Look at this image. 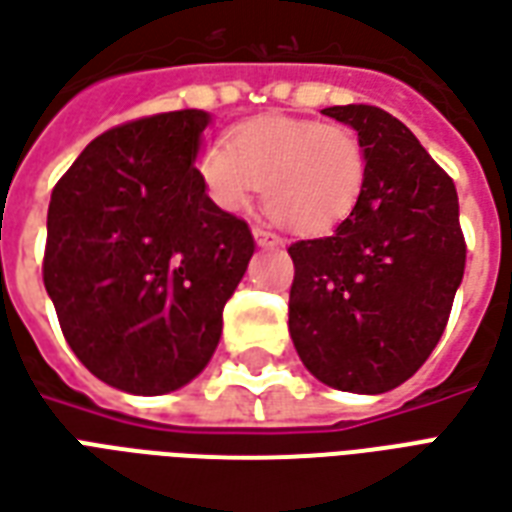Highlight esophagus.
Here are the masks:
<instances>
[{
	"mask_svg": "<svg viewBox=\"0 0 512 512\" xmlns=\"http://www.w3.org/2000/svg\"><path fill=\"white\" fill-rule=\"evenodd\" d=\"M252 235H255L257 246H263V249H274V246L285 244V241H282L277 233H271L268 227H255V230H252Z\"/></svg>",
	"mask_w": 512,
	"mask_h": 512,
	"instance_id": "1",
	"label": "esophagus"
}]
</instances>
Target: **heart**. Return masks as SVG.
<instances>
[{"label":"heart","mask_w":512,"mask_h":512,"mask_svg":"<svg viewBox=\"0 0 512 512\" xmlns=\"http://www.w3.org/2000/svg\"><path fill=\"white\" fill-rule=\"evenodd\" d=\"M197 175L216 208L246 211L263 185L268 216L304 235L326 233L354 213L367 183V150L354 128L310 117H257L230 147L211 142Z\"/></svg>","instance_id":"b5f03b06"}]
</instances>
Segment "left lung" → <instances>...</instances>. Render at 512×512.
Returning a JSON list of instances; mask_svg holds the SVG:
<instances>
[{
    "mask_svg": "<svg viewBox=\"0 0 512 512\" xmlns=\"http://www.w3.org/2000/svg\"><path fill=\"white\" fill-rule=\"evenodd\" d=\"M323 115L365 142L367 183L332 235L290 244V337L318 381L381 395L414 376L444 334L466 266L458 191L384 109Z\"/></svg>",
    "mask_w": 512,
    "mask_h": 512,
    "instance_id": "1",
    "label": "left lung"
}]
</instances>
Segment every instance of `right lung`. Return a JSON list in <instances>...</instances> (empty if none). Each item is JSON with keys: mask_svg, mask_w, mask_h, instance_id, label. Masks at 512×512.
I'll return each mask as SVG.
<instances>
[{"mask_svg": "<svg viewBox=\"0 0 512 512\" xmlns=\"http://www.w3.org/2000/svg\"><path fill=\"white\" fill-rule=\"evenodd\" d=\"M211 115L183 109L95 136L51 191L43 282L95 378L131 395L186 386L255 252L197 175Z\"/></svg>", "mask_w": 512, "mask_h": 512, "instance_id": "obj_1", "label": "right lung"}]
</instances>
